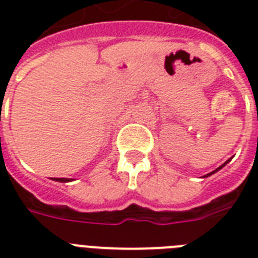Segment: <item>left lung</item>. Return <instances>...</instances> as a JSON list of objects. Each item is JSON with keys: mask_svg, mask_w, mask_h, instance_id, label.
Here are the masks:
<instances>
[{"mask_svg": "<svg viewBox=\"0 0 258 258\" xmlns=\"http://www.w3.org/2000/svg\"><path fill=\"white\" fill-rule=\"evenodd\" d=\"M228 162H229V161H228ZM228 162H225L224 165H221L220 167H218V169H216V170H214V171H212V172H209V174H206V175H205V176H209V175H212V174H214V172H216V171H218V170H221V169H222V167H224L225 165H226V163H228Z\"/></svg>", "mask_w": 258, "mask_h": 258, "instance_id": "left-lung-1", "label": "left lung"}]
</instances>
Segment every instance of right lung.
I'll return each instance as SVG.
<instances>
[{"instance_id":"add662e5","label":"right lung","mask_w":258,"mask_h":258,"mask_svg":"<svg viewBox=\"0 0 258 258\" xmlns=\"http://www.w3.org/2000/svg\"><path fill=\"white\" fill-rule=\"evenodd\" d=\"M54 180H57V182H70V178H53Z\"/></svg>"}]
</instances>
